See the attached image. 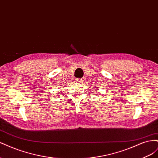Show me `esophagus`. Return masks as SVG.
Listing matches in <instances>:
<instances>
[{
  "label": "esophagus",
  "instance_id": "1",
  "mask_svg": "<svg viewBox=\"0 0 158 158\" xmlns=\"http://www.w3.org/2000/svg\"><path fill=\"white\" fill-rule=\"evenodd\" d=\"M76 82H80V83H82L83 81H84V79L83 78H76Z\"/></svg>",
  "mask_w": 158,
  "mask_h": 158
}]
</instances>
